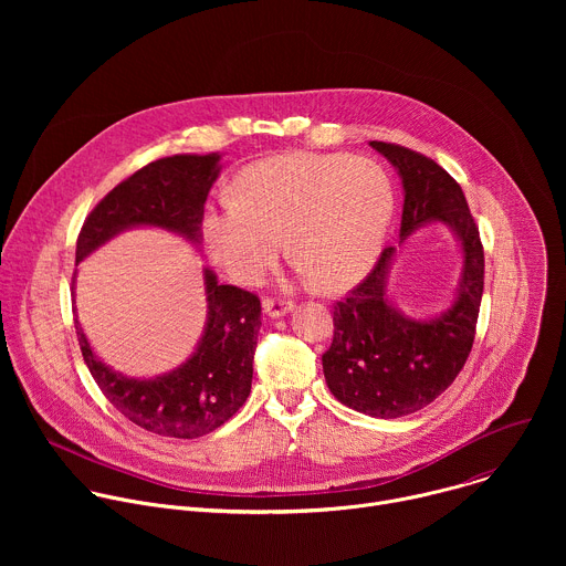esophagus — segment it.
<instances>
[{"mask_svg": "<svg viewBox=\"0 0 566 566\" xmlns=\"http://www.w3.org/2000/svg\"><path fill=\"white\" fill-rule=\"evenodd\" d=\"M262 306H264V313L266 315H271V317H280V315H286L289 311H293V306H295V302L293 300H275V297H266L264 302H262Z\"/></svg>", "mask_w": 566, "mask_h": 566, "instance_id": "esophagus-1", "label": "esophagus"}]
</instances>
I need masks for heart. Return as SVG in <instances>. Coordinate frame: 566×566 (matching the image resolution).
<instances>
[{
  "mask_svg": "<svg viewBox=\"0 0 566 566\" xmlns=\"http://www.w3.org/2000/svg\"><path fill=\"white\" fill-rule=\"evenodd\" d=\"M234 199L206 210L203 239L214 264L239 284L275 269L284 239L300 271L325 289L360 280L376 262L394 212V188L367 156L286 151L247 166Z\"/></svg>",
  "mask_w": 566,
  "mask_h": 566,
  "instance_id": "b5f03b06",
  "label": "heart"
}]
</instances>
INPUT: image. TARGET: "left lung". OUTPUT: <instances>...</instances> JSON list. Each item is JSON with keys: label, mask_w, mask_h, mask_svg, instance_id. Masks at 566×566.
I'll list each match as a JSON object with an SVG mask.
<instances>
[{"label": "left lung", "mask_w": 566, "mask_h": 566, "mask_svg": "<svg viewBox=\"0 0 566 566\" xmlns=\"http://www.w3.org/2000/svg\"><path fill=\"white\" fill-rule=\"evenodd\" d=\"M369 145L391 160L402 179L400 239L426 221H443L461 239L465 260L459 297L437 319H410L387 302L385 269L394 247L334 306V340L322 354L332 394L356 412L398 419L430 406L470 356L483 295V247L461 186L437 160L396 143Z\"/></svg>", "instance_id": "8db88e82"}]
</instances>
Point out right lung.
Masks as SVG:
<instances>
[{"mask_svg": "<svg viewBox=\"0 0 566 566\" xmlns=\"http://www.w3.org/2000/svg\"><path fill=\"white\" fill-rule=\"evenodd\" d=\"M219 154H177L147 164L87 214L77 234L75 262L132 226H158L197 241L203 203L219 175ZM208 325L192 358L154 380L125 378L92 352L75 319L83 358L112 406L138 428L172 439H197L223 426L244 406L253 382V358L262 327L260 297L217 284L206 271Z\"/></svg>", "mask_w": 566, "mask_h": 566, "instance_id": "add662e5", "label": "right lung"}]
</instances>
